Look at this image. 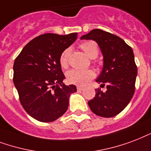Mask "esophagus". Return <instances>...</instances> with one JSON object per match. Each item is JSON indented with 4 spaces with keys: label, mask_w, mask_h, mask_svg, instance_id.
Returning <instances> with one entry per match:
<instances>
[{
    "label": "esophagus",
    "mask_w": 151,
    "mask_h": 151,
    "mask_svg": "<svg viewBox=\"0 0 151 151\" xmlns=\"http://www.w3.org/2000/svg\"><path fill=\"white\" fill-rule=\"evenodd\" d=\"M77 90H78V91H83V86H77Z\"/></svg>",
    "instance_id": "obj_1"
}]
</instances>
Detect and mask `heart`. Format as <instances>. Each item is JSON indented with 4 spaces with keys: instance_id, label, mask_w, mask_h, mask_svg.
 Listing matches in <instances>:
<instances>
[{
    "instance_id": "heart-1",
    "label": "heart",
    "mask_w": 151,
    "mask_h": 151,
    "mask_svg": "<svg viewBox=\"0 0 151 151\" xmlns=\"http://www.w3.org/2000/svg\"><path fill=\"white\" fill-rule=\"evenodd\" d=\"M79 48L88 56L90 58H95L99 54V46L94 41H86L82 42L79 45ZM70 49H65L61 54L60 55V65L63 68H67L68 67V60H69ZM95 73L93 70H79L72 69L66 74L68 81L71 83L76 85H86L94 79Z\"/></svg>"
}]
</instances>
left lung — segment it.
Returning <instances> with one entry per match:
<instances>
[{
	"label": "left lung",
	"mask_w": 151,
	"mask_h": 151,
	"mask_svg": "<svg viewBox=\"0 0 151 151\" xmlns=\"http://www.w3.org/2000/svg\"><path fill=\"white\" fill-rule=\"evenodd\" d=\"M81 39L95 41L103 54V69L96 82L101 86L106 85L107 90L96 89L89 106L96 115L113 117L128 106L135 92L137 66L132 49L120 37L100 29L92 30Z\"/></svg>",
	"instance_id": "1"
}]
</instances>
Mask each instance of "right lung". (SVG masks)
Here are the masks:
<instances>
[{
	"label": "right lung",
	"mask_w": 151,
	"mask_h": 151,
	"mask_svg": "<svg viewBox=\"0 0 151 151\" xmlns=\"http://www.w3.org/2000/svg\"><path fill=\"white\" fill-rule=\"evenodd\" d=\"M77 38L44 34L24 46L15 60L13 82L25 111L41 122H52L67 111L75 85L63 83L65 78L60 65V55Z\"/></svg>",
	"instance_id": "obj_1"
}]
</instances>
